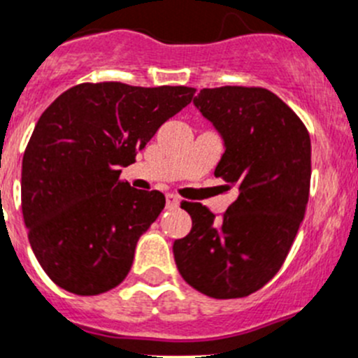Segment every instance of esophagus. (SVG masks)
I'll return each mask as SVG.
<instances>
[{"mask_svg":"<svg viewBox=\"0 0 358 358\" xmlns=\"http://www.w3.org/2000/svg\"><path fill=\"white\" fill-rule=\"evenodd\" d=\"M178 205H180V199L176 198L175 194L166 196V206H168V208H176Z\"/></svg>","mask_w":358,"mask_h":358,"instance_id":"34e87169","label":"esophagus"}]
</instances>
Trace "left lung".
<instances>
[{"label": "left lung", "instance_id": "obj_1", "mask_svg": "<svg viewBox=\"0 0 358 358\" xmlns=\"http://www.w3.org/2000/svg\"><path fill=\"white\" fill-rule=\"evenodd\" d=\"M194 106L219 132L224 153L215 176L236 199L222 219L182 203L192 229L173 255L187 285L212 299L258 292L285 263L306 213L310 139L299 116L265 88H203Z\"/></svg>", "mask_w": 358, "mask_h": 358}]
</instances>
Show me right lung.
Masks as SVG:
<instances>
[{
    "label": "right lung",
    "mask_w": 358,
    "mask_h": 358,
    "mask_svg": "<svg viewBox=\"0 0 358 358\" xmlns=\"http://www.w3.org/2000/svg\"><path fill=\"white\" fill-rule=\"evenodd\" d=\"M194 92L85 83L42 113L22 157V217L40 266L59 288L99 295L125 279L166 198L134 189L120 173Z\"/></svg>",
    "instance_id": "add662e5"
}]
</instances>
